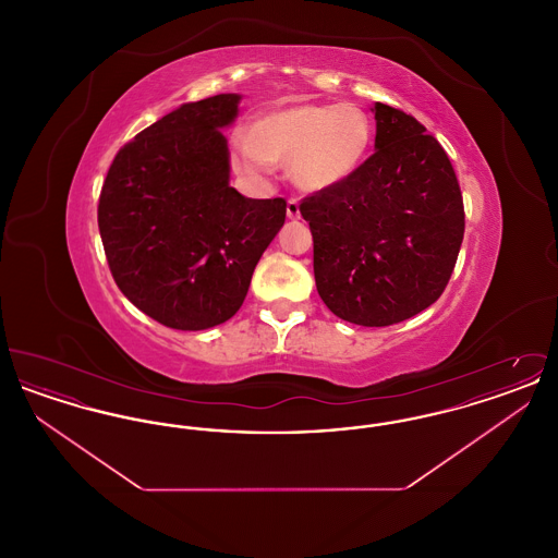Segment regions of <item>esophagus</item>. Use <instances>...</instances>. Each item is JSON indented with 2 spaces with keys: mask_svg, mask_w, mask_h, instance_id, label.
Listing matches in <instances>:
<instances>
[{
  "mask_svg": "<svg viewBox=\"0 0 558 558\" xmlns=\"http://www.w3.org/2000/svg\"><path fill=\"white\" fill-rule=\"evenodd\" d=\"M287 215H289V219H299V217H301L299 201H296V198H289V203H287Z\"/></svg>",
  "mask_w": 558,
  "mask_h": 558,
  "instance_id": "34e87169",
  "label": "esophagus"
}]
</instances>
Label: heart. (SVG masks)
<instances>
[{
  "label": "heart",
  "mask_w": 558,
  "mask_h": 558,
  "mask_svg": "<svg viewBox=\"0 0 558 558\" xmlns=\"http://www.w3.org/2000/svg\"><path fill=\"white\" fill-rule=\"evenodd\" d=\"M374 128L364 108L351 102H303L269 110L251 133L234 140V162L248 175H266L274 162L291 165L305 190H330L351 180L368 159Z\"/></svg>",
  "instance_id": "heart-1"
}]
</instances>
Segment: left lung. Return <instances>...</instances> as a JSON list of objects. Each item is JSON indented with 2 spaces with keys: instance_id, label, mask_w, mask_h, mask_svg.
<instances>
[{
  "instance_id": "8db88e82",
  "label": "left lung",
  "mask_w": 558,
  "mask_h": 558,
  "mask_svg": "<svg viewBox=\"0 0 558 558\" xmlns=\"http://www.w3.org/2000/svg\"><path fill=\"white\" fill-rule=\"evenodd\" d=\"M376 153L341 186L303 198L326 307L360 326H391L433 305L450 282L464 205L441 144L412 114L374 105Z\"/></svg>"
}]
</instances>
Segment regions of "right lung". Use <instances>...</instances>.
I'll return each mask as SVG.
<instances>
[{"label":"right lung","instance_id":"right-lung-1","mask_svg":"<svg viewBox=\"0 0 558 558\" xmlns=\"http://www.w3.org/2000/svg\"><path fill=\"white\" fill-rule=\"evenodd\" d=\"M239 102L219 94L165 114L117 153L100 192L98 228L117 287L175 330L232 318L284 226V198H246L230 186L221 130Z\"/></svg>","mask_w":558,"mask_h":558}]
</instances>
